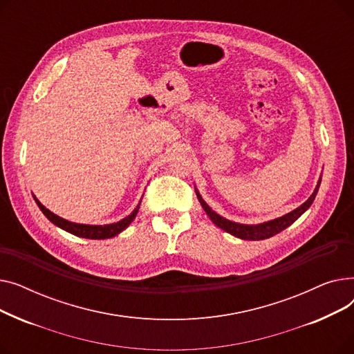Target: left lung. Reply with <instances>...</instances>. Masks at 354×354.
<instances>
[{"label": "left lung", "instance_id": "1", "mask_svg": "<svg viewBox=\"0 0 354 354\" xmlns=\"http://www.w3.org/2000/svg\"><path fill=\"white\" fill-rule=\"evenodd\" d=\"M320 183H322V176L317 182V187H315L314 192L311 194V196L304 202L301 203V205L299 208H295L294 211L280 216V218H275V219H271V221H267V222H261V224H255V225H247V224H239V222H234V221H230L224 216H221L219 214H216L215 211H212L209 208L208 203L202 199L199 191L195 188V192H196V196H198V201L201 202V205L203 208V211L207 212V215L209 216V219L214 222V224L216 227H219L221 230L227 231L228 234L236 236V238H241V239H247V241H259V239H267L270 236H274L275 234L281 232L283 230H286L287 227H290L292 222H295L297 219H299L310 207L311 203L315 198V195H317L319 192V188H320Z\"/></svg>", "mask_w": 354, "mask_h": 354}]
</instances>
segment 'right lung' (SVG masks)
<instances>
[{"label":"right lung","mask_w":354,"mask_h":354,"mask_svg":"<svg viewBox=\"0 0 354 354\" xmlns=\"http://www.w3.org/2000/svg\"><path fill=\"white\" fill-rule=\"evenodd\" d=\"M34 201H35L37 205H39V208L41 209V212L47 216V219L50 222H53L55 227H59V228H62V230H64V231H67L73 235H76V236L88 238V239H107V238H111V236H116L118 234L124 231L130 224H132V221L136 218L138 211L140 208V202H142V199H140L139 203H138V207L132 211V214L124 216L123 219H120L118 222H113V224L88 225V224H77V222L67 221V219H64L59 215L53 214L50 209H47L35 196H34Z\"/></svg>","instance_id":"add662e5"}]
</instances>
